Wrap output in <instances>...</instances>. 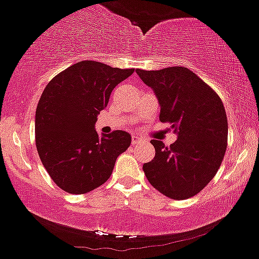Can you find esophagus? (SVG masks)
Masks as SVG:
<instances>
[{"instance_id":"34e87169","label":"esophagus","mask_w":259,"mask_h":259,"mask_svg":"<svg viewBox=\"0 0 259 259\" xmlns=\"http://www.w3.org/2000/svg\"><path fill=\"white\" fill-rule=\"evenodd\" d=\"M144 141V139H141L140 136H138V135H133V138H132V143H133V145H135V144H140V143H143Z\"/></svg>"}]
</instances>
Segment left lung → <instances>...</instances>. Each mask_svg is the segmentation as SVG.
Masks as SVG:
<instances>
[{
  "instance_id": "left-lung-1",
  "label": "left lung",
  "mask_w": 259,
  "mask_h": 259,
  "mask_svg": "<svg viewBox=\"0 0 259 259\" xmlns=\"http://www.w3.org/2000/svg\"><path fill=\"white\" fill-rule=\"evenodd\" d=\"M160 103V120L169 123L177 140L164 146L151 140L155 157L143 169L153 188L166 197H194L214 178L225 156L227 118L214 90L187 67L136 70Z\"/></svg>"
}]
</instances>
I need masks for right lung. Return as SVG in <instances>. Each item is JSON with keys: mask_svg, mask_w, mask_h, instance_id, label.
Masks as SVG:
<instances>
[{"mask_svg": "<svg viewBox=\"0 0 259 259\" xmlns=\"http://www.w3.org/2000/svg\"><path fill=\"white\" fill-rule=\"evenodd\" d=\"M134 72L84 60L45 87L35 112V145L51 180L65 192L84 194L106 183L132 136L115 130L99 136L97 115L112 91Z\"/></svg>", "mask_w": 259, "mask_h": 259, "instance_id": "1", "label": "right lung"}]
</instances>
